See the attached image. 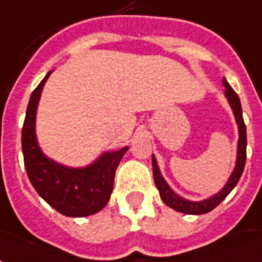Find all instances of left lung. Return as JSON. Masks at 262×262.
<instances>
[{
  "label": "left lung",
  "instance_id": "1",
  "mask_svg": "<svg viewBox=\"0 0 262 262\" xmlns=\"http://www.w3.org/2000/svg\"><path fill=\"white\" fill-rule=\"evenodd\" d=\"M223 85L226 88V97H228L229 103L233 108L234 117L237 121L238 125V149H237V163H236V169L230 176L228 184L223 187V190L221 192H217L216 195H213L209 200L201 202H191L187 201L184 198H180L179 195H176L174 192L171 191L170 187L166 184V181L163 180V177L160 174L159 167L156 163L155 156H152V170H154V180L155 184L159 190L160 198L163 200L167 207L173 208L176 211L183 212V213H188V215H202L207 212L212 211L213 208H216L221 202L228 196V194L232 191L234 186L237 184V181L242 177V173L244 170V165H246V148H247V135H246V124L243 120V112H242V104H240V99H238L237 93L233 91L232 86L229 85V82L226 81V78H223Z\"/></svg>",
  "mask_w": 262,
  "mask_h": 262
}]
</instances>
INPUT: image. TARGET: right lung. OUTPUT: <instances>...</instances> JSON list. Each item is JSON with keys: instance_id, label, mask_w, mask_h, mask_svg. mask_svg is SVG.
<instances>
[{"instance_id": "obj_1", "label": "right lung", "mask_w": 262, "mask_h": 262, "mask_svg": "<svg viewBox=\"0 0 262 262\" xmlns=\"http://www.w3.org/2000/svg\"><path fill=\"white\" fill-rule=\"evenodd\" d=\"M50 72L30 95L22 127V152L25 169L32 186L49 205L66 216L81 217L99 212L110 200L114 174L128 146L107 152L85 169H68L47 159L40 150L34 118L40 93Z\"/></svg>"}]
</instances>
